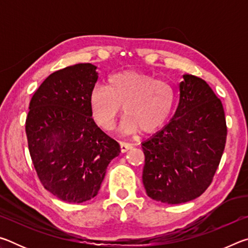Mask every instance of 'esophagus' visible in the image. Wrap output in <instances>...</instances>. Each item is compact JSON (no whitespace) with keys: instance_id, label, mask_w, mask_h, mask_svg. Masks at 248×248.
Masks as SVG:
<instances>
[{"instance_id":"1","label":"esophagus","mask_w":248,"mask_h":248,"mask_svg":"<svg viewBox=\"0 0 248 248\" xmlns=\"http://www.w3.org/2000/svg\"><path fill=\"white\" fill-rule=\"evenodd\" d=\"M130 149H132V145L130 143H125V142H120V150L121 153H125Z\"/></svg>"}]
</instances>
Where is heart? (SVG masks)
I'll use <instances>...</instances> for the list:
<instances>
[{
	"label": "heart",
	"mask_w": 248,
	"mask_h": 248,
	"mask_svg": "<svg viewBox=\"0 0 248 248\" xmlns=\"http://www.w3.org/2000/svg\"><path fill=\"white\" fill-rule=\"evenodd\" d=\"M176 99L173 86L139 71L111 74L105 86L91 92L89 105L92 117L104 130L114 128L121 110L124 117L119 131L123 134L156 131L166 123Z\"/></svg>",
	"instance_id": "heart-1"
}]
</instances>
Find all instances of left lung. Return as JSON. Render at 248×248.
I'll return each mask as SVG.
<instances>
[{
    "label": "left lung",
    "instance_id": "left-lung-1",
    "mask_svg": "<svg viewBox=\"0 0 248 248\" xmlns=\"http://www.w3.org/2000/svg\"><path fill=\"white\" fill-rule=\"evenodd\" d=\"M173 118L144 142L146 194L179 204L198 198L211 184L226 141L224 109L207 82L185 73Z\"/></svg>",
    "mask_w": 248,
    "mask_h": 248
}]
</instances>
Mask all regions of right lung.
<instances>
[{"label": "right lung", "mask_w": 248, "mask_h": 248, "mask_svg": "<svg viewBox=\"0 0 248 248\" xmlns=\"http://www.w3.org/2000/svg\"><path fill=\"white\" fill-rule=\"evenodd\" d=\"M96 69L78 63L50 74L33 94L26 118L29 153L41 184L70 203L94 198L108 164L120 153L92 118Z\"/></svg>", "instance_id": "1"}]
</instances>
